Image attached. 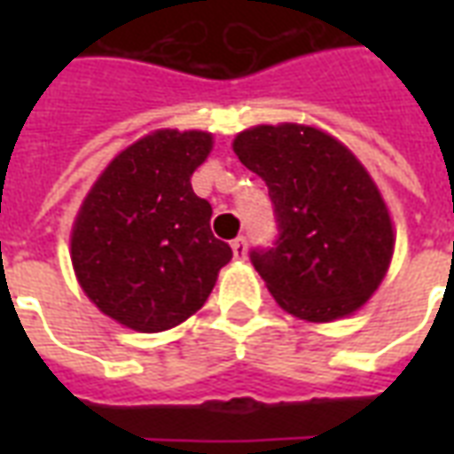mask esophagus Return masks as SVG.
<instances>
[{
  "instance_id": "34e87169",
  "label": "esophagus",
  "mask_w": 454,
  "mask_h": 454,
  "mask_svg": "<svg viewBox=\"0 0 454 454\" xmlns=\"http://www.w3.org/2000/svg\"><path fill=\"white\" fill-rule=\"evenodd\" d=\"M231 247H233V257H236V260H246V255H247V240H246V236L236 238V240L231 243Z\"/></svg>"
}]
</instances>
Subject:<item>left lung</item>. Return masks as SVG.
Instances as JSON below:
<instances>
[{"instance_id":"obj_1","label":"left lung","mask_w":454,"mask_h":454,"mask_svg":"<svg viewBox=\"0 0 454 454\" xmlns=\"http://www.w3.org/2000/svg\"><path fill=\"white\" fill-rule=\"evenodd\" d=\"M233 150L265 179L275 208V243L253 247L250 262L277 304L314 324L360 309L387 275L394 231L357 158L296 123L243 130Z\"/></svg>"}]
</instances>
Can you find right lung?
<instances>
[{"instance_id": "right-lung-1", "label": "right lung", "mask_w": 454, "mask_h": 454, "mask_svg": "<svg viewBox=\"0 0 454 454\" xmlns=\"http://www.w3.org/2000/svg\"><path fill=\"white\" fill-rule=\"evenodd\" d=\"M208 150L204 130L145 136L114 158L77 214L73 265L84 294L133 331L160 333L197 314L233 257L192 189Z\"/></svg>"}]
</instances>
